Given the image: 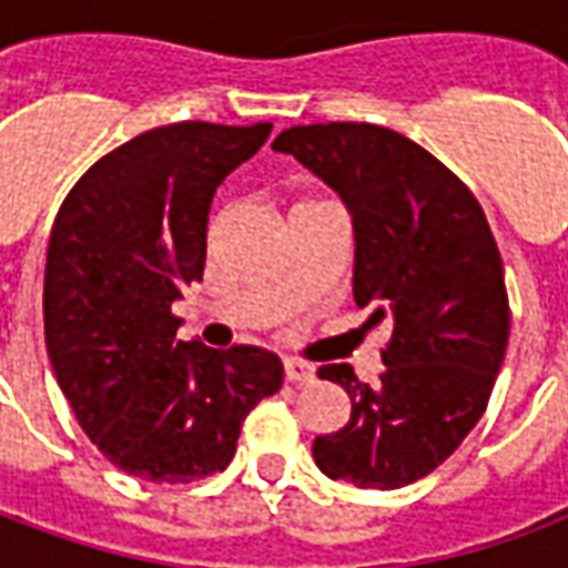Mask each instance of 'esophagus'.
I'll use <instances>...</instances> for the list:
<instances>
[{
  "mask_svg": "<svg viewBox=\"0 0 568 568\" xmlns=\"http://www.w3.org/2000/svg\"><path fill=\"white\" fill-rule=\"evenodd\" d=\"M285 381L288 383H313L316 381V368L297 358H285Z\"/></svg>",
  "mask_w": 568,
  "mask_h": 568,
  "instance_id": "obj_1",
  "label": "esophagus"
}]
</instances>
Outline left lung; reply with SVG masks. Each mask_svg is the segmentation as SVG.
<instances>
[{"label": "left lung", "mask_w": 568, "mask_h": 568, "mask_svg": "<svg viewBox=\"0 0 568 568\" xmlns=\"http://www.w3.org/2000/svg\"><path fill=\"white\" fill-rule=\"evenodd\" d=\"M273 151L334 187L353 215V297L386 322L377 386L325 365L353 414L313 440L322 475L398 489L435 471L487 410L511 310L505 267L475 194L438 158L395 130L356 121L288 128Z\"/></svg>", "instance_id": "obj_1"}]
</instances>
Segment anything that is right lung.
<instances>
[{"instance_id":"1","label":"right lung","mask_w":568,"mask_h":568,"mask_svg":"<svg viewBox=\"0 0 568 568\" xmlns=\"http://www.w3.org/2000/svg\"><path fill=\"white\" fill-rule=\"evenodd\" d=\"M271 130L154 128L93 163L57 212L48 358L84 435L128 475L191 484L224 471L248 410L283 386L280 356L185 344L170 310L203 280L215 187Z\"/></svg>"}]
</instances>
